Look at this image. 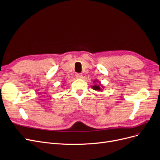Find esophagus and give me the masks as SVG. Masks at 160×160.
Wrapping results in <instances>:
<instances>
[{
  "label": "esophagus",
  "instance_id": "34e87169",
  "mask_svg": "<svg viewBox=\"0 0 160 160\" xmlns=\"http://www.w3.org/2000/svg\"><path fill=\"white\" fill-rule=\"evenodd\" d=\"M76 77L77 79H82L83 78V75H82L81 73H77Z\"/></svg>",
  "mask_w": 160,
  "mask_h": 160
}]
</instances>
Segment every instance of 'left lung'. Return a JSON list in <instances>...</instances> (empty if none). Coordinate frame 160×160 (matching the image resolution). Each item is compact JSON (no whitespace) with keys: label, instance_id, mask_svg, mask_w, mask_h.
Instances as JSON below:
<instances>
[{"label":"left lung","instance_id":"1","mask_svg":"<svg viewBox=\"0 0 160 160\" xmlns=\"http://www.w3.org/2000/svg\"><path fill=\"white\" fill-rule=\"evenodd\" d=\"M93 83H94V85L91 86V88L93 89L95 91H102L104 89V86H103L101 84L100 81L99 80L95 79V81H93Z\"/></svg>","mask_w":160,"mask_h":160}]
</instances>
